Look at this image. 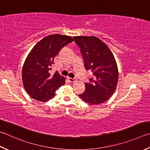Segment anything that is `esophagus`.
Segmentation results:
<instances>
[{"mask_svg": "<svg viewBox=\"0 0 150 150\" xmlns=\"http://www.w3.org/2000/svg\"><path fill=\"white\" fill-rule=\"evenodd\" d=\"M68 81L70 82V83H74V82L77 81V80H76V79L75 78H71V77H68Z\"/></svg>", "mask_w": 150, "mask_h": 150, "instance_id": "esophagus-1", "label": "esophagus"}]
</instances>
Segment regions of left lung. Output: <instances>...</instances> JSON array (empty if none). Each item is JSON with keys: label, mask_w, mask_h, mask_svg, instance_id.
<instances>
[{"label": "left lung", "mask_w": 150, "mask_h": 150, "mask_svg": "<svg viewBox=\"0 0 150 150\" xmlns=\"http://www.w3.org/2000/svg\"><path fill=\"white\" fill-rule=\"evenodd\" d=\"M83 55L84 67L94 77L85 83V91L79 97L90 105L103 103L115 91L118 70L112 52L107 45L95 36L73 37Z\"/></svg>", "instance_id": "obj_1"}]
</instances>
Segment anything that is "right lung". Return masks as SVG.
Listing matches in <instances>:
<instances>
[{
	"mask_svg": "<svg viewBox=\"0 0 150 150\" xmlns=\"http://www.w3.org/2000/svg\"><path fill=\"white\" fill-rule=\"evenodd\" d=\"M73 41L71 36L52 34L36 43L23 64L22 80L28 94L38 101L45 102L55 96L58 88L65 84V78L51 70L54 58L67 44Z\"/></svg>",
	"mask_w": 150,
	"mask_h": 150,
	"instance_id": "add662e5",
	"label": "right lung"
}]
</instances>
